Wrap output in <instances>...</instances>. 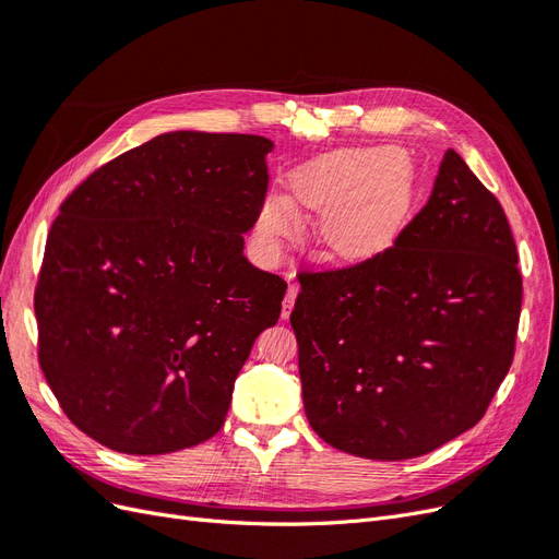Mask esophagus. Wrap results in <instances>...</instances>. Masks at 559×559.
I'll return each mask as SVG.
<instances>
[{"label": "esophagus", "instance_id": "1", "mask_svg": "<svg viewBox=\"0 0 559 559\" xmlns=\"http://www.w3.org/2000/svg\"><path fill=\"white\" fill-rule=\"evenodd\" d=\"M296 296H298V284L289 282V289H286V296H284V302H282V319H286V317L292 314Z\"/></svg>", "mask_w": 559, "mask_h": 559}]
</instances>
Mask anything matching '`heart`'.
<instances>
[{"label":"heart","mask_w":559,"mask_h":559,"mask_svg":"<svg viewBox=\"0 0 559 559\" xmlns=\"http://www.w3.org/2000/svg\"><path fill=\"white\" fill-rule=\"evenodd\" d=\"M294 202L324 212L321 240L335 257L361 261L392 245L411 210V181L396 148H337L292 175ZM265 238H289L296 212L284 198H267L259 212Z\"/></svg>","instance_id":"heart-1"}]
</instances>
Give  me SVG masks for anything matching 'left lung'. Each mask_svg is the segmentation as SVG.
Segmentation results:
<instances>
[{"mask_svg": "<svg viewBox=\"0 0 559 559\" xmlns=\"http://www.w3.org/2000/svg\"><path fill=\"white\" fill-rule=\"evenodd\" d=\"M298 282L302 405L321 441L413 460L483 419L513 364L522 275L503 207L456 151L392 247Z\"/></svg>", "mask_w": 559, "mask_h": 559, "instance_id": "left-lung-1", "label": "left lung"}]
</instances>
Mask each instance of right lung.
I'll list each match as a JSON object with an SVG mask.
<instances>
[{
  "label": "right lung",
  "instance_id": "right-lung-1",
  "mask_svg": "<svg viewBox=\"0 0 559 559\" xmlns=\"http://www.w3.org/2000/svg\"><path fill=\"white\" fill-rule=\"evenodd\" d=\"M270 148L257 134L167 132L62 200L35 289L39 366L72 425L105 448L165 454L224 427L286 292L242 253Z\"/></svg>",
  "mask_w": 559,
  "mask_h": 559
}]
</instances>
